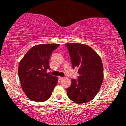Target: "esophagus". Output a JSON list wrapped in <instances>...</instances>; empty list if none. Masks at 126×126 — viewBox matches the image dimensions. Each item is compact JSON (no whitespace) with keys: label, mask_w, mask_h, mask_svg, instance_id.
<instances>
[{"label":"esophagus","mask_w":126,"mask_h":126,"mask_svg":"<svg viewBox=\"0 0 126 126\" xmlns=\"http://www.w3.org/2000/svg\"><path fill=\"white\" fill-rule=\"evenodd\" d=\"M58 78H59V79L62 80V79H63L64 78H63V77H60V76H59V77H58Z\"/></svg>","instance_id":"obj_1"}]
</instances>
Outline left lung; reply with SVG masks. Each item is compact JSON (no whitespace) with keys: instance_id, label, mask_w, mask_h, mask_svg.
Listing matches in <instances>:
<instances>
[{"instance_id":"8db88e82","label":"left lung","mask_w":126,"mask_h":126,"mask_svg":"<svg viewBox=\"0 0 126 126\" xmlns=\"http://www.w3.org/2000/svg\"><path fill=\"white\" fill-rule=\"evenodd\" d=\"M73 68H78V79H72L67 89L68 97L77 103L88 102L98 92L103 80V67L99 55L90 47L79 43L65 44Z\"/></svg>"}]
</instances>
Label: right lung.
I'll return each instance as SVG.
<instances>
[{
	"label": "right lung",
	"instance_id": "1",
	"mask_svg": "<svg viewBox=\"0 0 126 126\" xmlns=\"http://www.w3.org/2000/svg\"><path fill=\"white\" fill-rule=\"evenodd\" d=\"M58 44H42L33 47L20 61L18 76L21 86L32 101L43 102L49 98L58 78L47 73L50 69L49 61Z\"/></svg>",
	"mask_w": 126,
	"mask_h": 126
}]
</instances>
